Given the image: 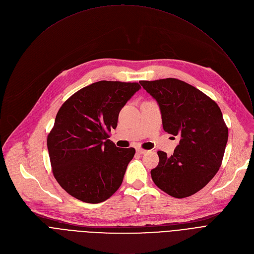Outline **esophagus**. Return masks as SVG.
<instances>
[{
  "label": "esophagus",
  "instance_id": "obj_1",
  "mask_svg": "<svg viewBox=\"0 0 254 254\" xmlns=\"http://www.w3.org/2000/svg\"><path fill=\"white\" fill-rule=\"evenodd\" d=\"M136 152H137L138 154H140V155H143V154H146L148 151H147V150H143V149L138 148V149H136Z\"/></svg>",
  "mask_w": 254,
  "mask_h": 254
}]
</instances>
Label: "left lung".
<instances>
[{
    "mask_svg": "<svg viewBox=\"0 0 254 254\" xmlns=\"http://www.w3.org/2000/svg\"><path fill=\"white\" fill-rule=\"evenodd\" d=\"M159 103L164 130L181 139L174 154L159 151V165L151 171L158 188L175 198L203 189L222 164L228 127L220 107L196 87L177 78L140 80Z\"/></svg>",
    "mask_w": 254,
    "mask_h": 254,
    "instance_id": "left-lung-1",
    "label": "left lung"
}]
</instances>
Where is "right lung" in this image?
<instances>
[{
	"label": "right lung",
	"instance_id": "add662e5",
	"mask_svg": "<svg viewBox=\"0 0 254 254\" xmlns=\"http://www.w3.org/2000/svg\"><path fill=\"white\" fill-rule=\"evenodd\" d=\"M139 88L137 82L101 80L72 94L59 108L47 147L53 176L72 197L96 204L121 187L135 150L118 148L108 137Z\"/></svg>",
	"mask_w": 254,
	"mask_h": 254
}]
</instances>
